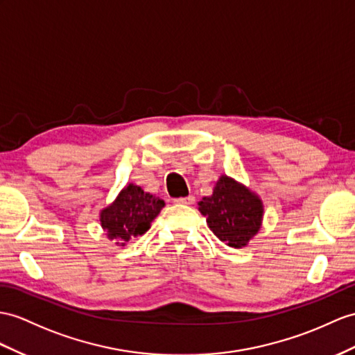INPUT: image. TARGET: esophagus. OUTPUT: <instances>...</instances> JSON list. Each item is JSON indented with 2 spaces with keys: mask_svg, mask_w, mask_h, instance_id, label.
<instances>
[{
  "mask_svg": "<svg viewBox=\"0 0 355 355\" xmlns=\"http://www.w3.org/2000/svg\"><path fill=\"white\" fill-rule=\"evenodd\" d=\"M194 202H196V197H194V196L175 198V203H178V205H193Z\"/></svg>",
  "mask_w": 355,
  "mask_h": 355,
  "instance_id": "1",
  "label": "esophagus"
}]
</instances>
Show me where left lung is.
<instances>
[{
  "label": "left lung",
  "mask_w": 355,
  "mask_h": 355,
  "mask_svg": "<svg viewBox=\"0 0 355 355\" xmlns=\"http://www.w3.org/2000/svg\"><path fill=\"white\" fill-rule=\"evenodd\" d=\"M198 211L223 243L241 248L261 229L263 205L257 194L229 176H221L209 197L198 202Z\"/></svg>",
  "instance_id": "obj_1"
}]
</instances>
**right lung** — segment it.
<instances>
[{
  "label": "right lung",
  "instance_id": "right-lung-1",
  "mask_svg": "<svg viewBox=\"0 0 355 355\" xmlns=\"http://www.w3.org/2000/svg\"><path fill=\"white\" fill-rule=\"evenodd\" d=\"M164 200L141 187L129 184L119 193L117 198L101 211V226L111 241L125 245L129 239L143 235L149 230L150 223L161 212Z\"/></svg>",
  "mask_w": 355,
  "mask_h": 355
}]
</instances>
